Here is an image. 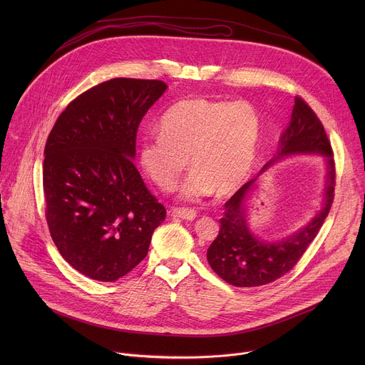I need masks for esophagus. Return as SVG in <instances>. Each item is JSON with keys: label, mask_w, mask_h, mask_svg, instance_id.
Masks as SVG:
<instances>
[{"label": "esophagus", "mask_w": 365, "mask_h": 365, "mask_svg": "<svg viewBox=\"0 0 365 365\" xmlns=\"http://www.w3.org/2000/svg\"><path fill=\"white\" fill-rule=\"evenodd\" d=\"M170 212H172V217L186 220V221H192L196 218V211L192 210V207H173Z\"/></svg>", "instance_id": "esophagus-1"}]
</instances>
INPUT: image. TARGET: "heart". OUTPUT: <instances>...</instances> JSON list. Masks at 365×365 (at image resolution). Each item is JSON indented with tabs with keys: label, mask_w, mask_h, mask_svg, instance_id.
Here are the masks:
<instances>
[{
	"label": "heart",
	"mask_w": 365,
	"mask_h": 365,
	"mask_svg": "<svg viewBox=\"0 0 365 365\" xmlns=\"http://www.w3.org/2000/svg\"><path fill=\"white\" fill-rule=\"evenodd\" d=\"M160 134L147 137L138 151L144 173L163 190L176 187L187 168L195 169L183 195L199 197L217 190L227 195L248 176L255 159L262 118L247 101L192 96L162 115Z\"/></svg>",
	"instance_id": "b5f03b06"
}]
</instances>
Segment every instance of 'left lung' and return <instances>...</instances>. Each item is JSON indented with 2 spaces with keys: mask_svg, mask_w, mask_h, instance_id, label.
I'll use <instances>...</instances> for the list:
<instances>
[{
  "mask_svg": "<svg viewBox=\"0 0 365 365\" xmlns=\"http://www.w3.org/2000/svg\"><path fill=\"white\" fill-rule=\"evenodd\" d=\"M296 153H319L327 158L328 175L324 207L296 234L279 242H264L250 232L244 210L245 195L257 178L242 185L225 202V214L220 220V234L206 254L212 270L235 287L263 286L289 273L318 235L332 206L336 172L331 141L315 111L300 96L294 98L292 120L282 135L277 155L259 173L284 155Z\"/></svg>",
  "mask_w": 365,
  "mask_h": 365,
  "instance_id": "8db88e82",
  "label": "left lung"
}]
</instances>
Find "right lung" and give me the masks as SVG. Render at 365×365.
<instances>
[{
	"label": "right lung",
	"instance_id": "1",
	"mask_svg": "<svg viewBox=\"0 0 365 365\" xmlns=\"http://www.w3.org/2000/svg\"><path fill=\"white\" fill-rule=\"evenodd\" d=\"M166 88L134 78L98 83L69 102L47 137V227L61 255L92 280L131 272L166 218L133 163L138 125Z\"/></svg>",
	"mask_w": 365,
	"mask_h": 365
}]
</instances>
